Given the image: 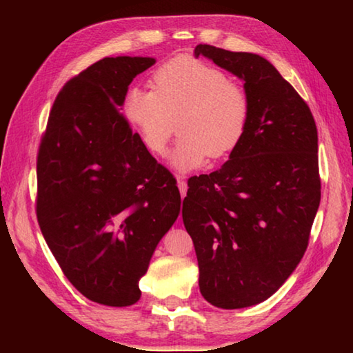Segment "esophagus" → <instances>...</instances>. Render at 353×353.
<instances>
[{
    "label": "esophagus",
    "instance_id": "34e87169",
    "mask_svg": "<svg viewBox=\"0 0 353 353\" xmlns=\"http://www.w3.org/2000/svg\"><path fill=\"white\" fill-rule=\"evenodd\" d=\"M177 187H179V191H181V194H182V198L185 194H187V190H188V185H187V182L183 181V179L179 176L177 177Z\"/></svg>",
    "mask_w": 353,
    "mask_h": 353
}]
</instances>
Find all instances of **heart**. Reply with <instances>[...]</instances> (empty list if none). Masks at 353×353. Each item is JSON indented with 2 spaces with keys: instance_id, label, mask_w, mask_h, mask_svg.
Here are the masks:
<instances>
[{
  "instance_id": "obj_1",
  "label": "heart",
  "mask_w": 353,
  "mask_h": 353,
  "mask_svg": "<svg viewBox=\"0 0 353 353\" xmlns=\"http://www.w3.org/2000/svg\"><path fill=\"white\" fill-rule=\"evenodd\" d=\"M154 90L132 87L124 113L151 154L163 155L179 123L171 165L187 172L223 159L246 134L250 103L240 83L199 59L176 57L154 73Z\"/></svg>"
}]
</instances>
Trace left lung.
I'll return each instance as SVG.
<instances>
[{
	"label": "left lung",
	"mask_w": 353,
	"mask_h": 353,
	"mask_svg": "<svg viewBox=\"0 0 353 353\" xmlns=\"http://www.w3.org/2000/svg\"><path fill=\"white\" fill-rule=\"evenodd\" d=\"M244 81L246 134L223 168L188 181L182 219L194 244L199 290L218 308L271 297L305 254L321 202L312 110L265 57L198 45Z\"/></svg>",
	"instance_id": "8db88e82"
}]
</instances>
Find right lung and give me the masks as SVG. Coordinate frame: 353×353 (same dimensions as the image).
Returning <instances> with one entry per match:
<instances>
[{"label":"right lung","mask_w":353,"mask_h":353,"mask_svg":"<svg viewBox=\"0 0 353 353\" xmlns=\"http://www.w3.org/2000/svg\"><path fill=\"white\" fill-rule=\"evenodd\" d=\"M152 57H104L52 104L37 155V221L70 283L93 302L139 301L162 236L181 212L176 179L157 163L121 105Z\"/></svg>","instance_id":"obj_1"}]
</instances>
